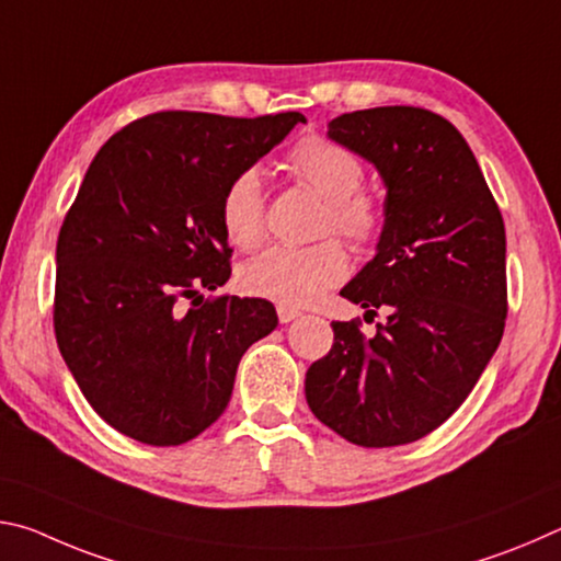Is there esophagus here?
I'll return each mask as SVG.
<instances>
[{
	"label": "esophagus",
	"instance_id": "1",
	"mask_svg": "<svg viewBox=\"0 0 561 561\" xmlns=\"http://www.w3.org/2000/svg\"><path fill=\"white\" fill-rule=\"evenodd\" d=\"M277 317H279L282 324H289V321L301 317V311H299V309H291V307H279V309H277Z\"/></svg>",
	"mask_w": 561,
	"mask_h": 561
}]
</instances>
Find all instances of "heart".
I'll return each instance as SVG.
<instances>
[{
  "instance_id": "b5f03b06",
  "label": "heart",
  "mask_w": 561,
  "mask_h": 561,
  "mask_svg": "<svg viewBox=\"0 0 561 561\" xmlns=\"http://www.w3.org/2000/svg\"><path fill=\"white\" fill-rule=\"evenodd\" d=\"M287 168L301 185L327 201L321 230L336 232L356 247H371L383 232L381 203L364 185V165L346 148L327 138H304L289 150ZM227 240L254 250L267 234V207L254 170L234 175L220 205ZM348 274V254L336 240L311 247H272L240 272L244 294L279 307H307Z\"/></svg>"
}]
</instances>
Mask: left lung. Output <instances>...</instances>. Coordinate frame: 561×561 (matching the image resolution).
<instances>
[{
	"label": "left lung",
	"instance_id": "left-lung-1",
	"mask_svg": "<svg viewBox=\"0 0 561 561\" xmlns=\"http://www.w3.org/2000/svg\"><path fill=\"white\" fill-rule=\"evenodd\" d=\"M329 138L374 163L386 185L376 257L341 297L366 314L364 336L331 321L334 346L304 381L321 423L354 445L391 448L458 411L505 331V222L470 146L450 121L415 106L344 113Z\"/></svg>",
	"mask_w": 561,
	"mask_h": 561
}]
</instances>
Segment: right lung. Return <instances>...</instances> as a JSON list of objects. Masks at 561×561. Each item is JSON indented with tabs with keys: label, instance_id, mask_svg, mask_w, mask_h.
Wrapping results in <instances>:
<instances>
[{
	"label": "right lung",
	"instance_id": "right-lung-1",
	"mask_svg": "<svg viewBox=\"0 0 561 561\" xmlns=\"http://www.w3.org/2000/svg\"><path fill=\"white\" fill-rule=\"evenodd\" d=\"M307 123L297 111L230 118L150 113L91 160L56 242V344L111 428L168 448L230 403L240 358L277 327L267 299L215 297L232 250L220 217L234 175ZM183 298L202 307L182 309Z\"/></svg>",
	"mask_w": 561,
	"mask_h": 561
}]
</instances>
